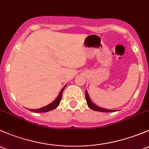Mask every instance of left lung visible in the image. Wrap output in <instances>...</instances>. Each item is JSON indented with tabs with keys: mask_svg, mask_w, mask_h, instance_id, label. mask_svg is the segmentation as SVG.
I'll list each match as a JSON object with an SVG mask.
<instances>
[{
	"mask_svg": "<svg viewBox=\"0 0 149 149\" xmlns=\"http://www.w3.org/2000/svg\"><path fill=\"white\" fill-rule=\"evenodd\" d=\"M85 97H86V100H87V104L88 105V107L90 108H91L92 110H95V111H100V112H115L116 110H108V109L105 108H102L100 107H98L96 105H95L93 102L90 100V97H89V95L87 93V90L85 92Z\"/></svg>",
	"mask_w": 149,
	"mask_h": 149,
	"instance_id": "8db88e82",
	"label": "left lung"
}]
</instances>
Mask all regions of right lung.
Instances as JSON below:
<instances>
[{"label":"right lung","instance_id":"obj_1","mask_svg":"<svg viewBox=\"0 0 149 149\" xmlns=\"http://www.w3.org/2000/svg\"><path fill=\"white\" fill-rule=\"evenodd\" d=\"M66 85L64 86L63 88H62V90H61L60 93H59V95H58V97L56 98V100H55L54 101H53L52 103L49 104L48 105L43 107V108H41L39 109H30L29 110H31V112H33V113H46V112L50 111V110H54V109L57 108V107L59 106V103H60L61 100H62V93H63L64 89V87H66Z\"/></svg>","mask_w":149,"mask_h":149}]
</instances>
